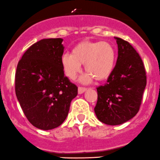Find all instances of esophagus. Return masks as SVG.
Here are the masks:
<instances>
[{"label": "esophagus", "instance_id": "1", "mask_svg": "<svg viewBox=\"0 0 160 160\" xmlns=\"http://www.w3.org/2000/svg\"><path fill=\"white\" fill-rule=\"evenodd\" d=\"M87 88H84V87H78V93L79 94H82L83 92H85L86 91Z\"/></svg>", "mask_w": 160, "mask_h": 160}]
</instances>
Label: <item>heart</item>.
<instances>
[{
    "label": "heart",
    "mask_w": 160,
    "mask_h": 160,
    "mask_svg": "<svg viewBox=\"0 0 160 160\" xmlns=\"http://www.w3.org/2000/svg\"><path fill=\"white\" fill-rule=\"evenodd\" d=\"M116 62V52L108 42L82 41L72 49V53L61 57V63L64 74L70 79H75L84 64L88 72L82 78L83 82H89L94 78L103 81L110 77Z\"/></svg>",
    "instance_id": "b5f03b06"
}]
</instances>
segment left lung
Here are the masks:
<instances>
[{"label": "left lung", "instance_id": "obj_1", "mask_svg": "<svg viewBox=\"0 0 160 160\" xmlns=\"http://www.w3.org/2000/svg\"><path fill=\"white\" fill-rule=\"evenodd\" d=\"M118 57L113 72L104 85L98 87L94 110L101 122L119 125L133 118L140 108L146 86L143 62L128 41L115 37Z\"/></svg>", "mask_w": 160, "mask_h": 160}]
</instances>
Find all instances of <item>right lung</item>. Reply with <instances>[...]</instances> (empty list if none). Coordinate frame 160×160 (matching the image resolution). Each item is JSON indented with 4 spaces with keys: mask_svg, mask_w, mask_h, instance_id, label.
<instances>
[{
    "mask_svg": "<svg viewBox=\"0 0 160 160\" xmlns=\"http://www.w3.org/2000/svg\"><path fill=\"white\" fill-rule=\"evenodd\" d=\"M63 39H43L32 44L18 61L15 94L28 121L42 130L61 125L78 87L64 75L61 63Z\"/></svg>",
    "mask_w": 160,
    "mask_h": 160,
    "instance_id": "right-lung-1",
    "label": "right lung"
}]
</instances>
